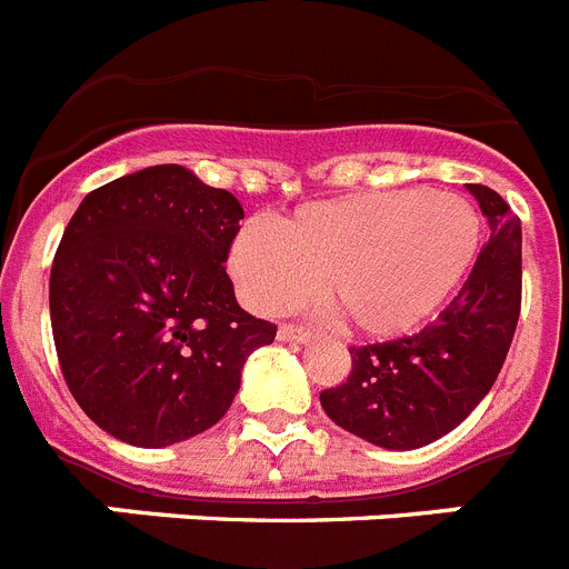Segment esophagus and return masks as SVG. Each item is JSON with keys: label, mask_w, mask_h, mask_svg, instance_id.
Returning <instances> with one entry per match:
<instances>
[{"label": "esophagus", "mask_w": 569, "mask_h": 569, "mask_svg": "<svg viewBox=\"0 0 569 569\" xmlns=\"http://www.w3.org/2000/svg\"><path fill=\"white\" fill-rule=\"evenodd\" d=\"M279 341H308L310 339V330H305V328H296V325H281L279 328Z\"/></svg>", "instance_id": "1"}]
</instances>
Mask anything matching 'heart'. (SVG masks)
<instances>
[{
	"label": "heart",
	"instance_id": "heart-1",
	"mask_svg": "<svg viewBox=\"0 0 569 569\" xmlns=\"http://www.w3.org/2000/svg\"><path fill=\"white\" fill-rule=\"evenodd\" d=\"M485 224L470 199L427 188L367 190L299 208L268 224L248 222L228 268L259 313L325 296L350 333L401 339L447 308L472 273Z\"/></svg>",
	"mask_w": 569,
	"mask_h": 569
}]
</instances>
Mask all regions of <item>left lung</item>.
<instances>
[{
	"label": "left lung",
	"instance_id": "obj_1",
	"mask_svg": "<svg viewBox=\"0 0 569 569\" xmlns=\"http://www.w3.org/2000/svg\"><path fill=\"white\" fill-rule=\"evenodd\" d=\"M490 224L465 288L416 336L350 347L345 385L321 393L325 413L385 450H416L447 436L490 393L521 310V222L485 184H467Z\"/></svg>",
	"mask_w": 569,
	"mask_h": 569
}]
</instances>
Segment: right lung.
I'll return each mask as SVG.
<instances>
[{
  "label": "right lung",
  "instance_id": "right-lung-1",
  "mask_svg": "<svg viewBox=\"0 0 569 569\" xmlns=\"http://www.w3.org/2000/svg\"><path fill=\"white\" fill-rule=\"evenodd\" d=\"M239 199L182 164L88 193L50 268V328L70 393L133 447L193 439L228 413L241 367L276 325L224 273Z\"/></svg>",
  "mask_w": 569,
  "mask_h": 569
}]
</instances>
